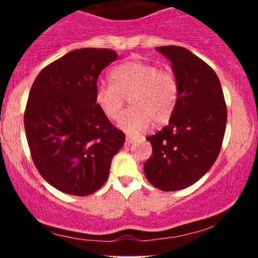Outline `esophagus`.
I'll return each instance as SVG.
<instances>
[{
  "label": "esophagus",
  "mask_w": 258,
  "mask_h": 258,
  "mask_svg": "<svg viewBox=\"0 0 258 258\" xmlns=\"http://www.w3.org/2000/svg\"><path fill=\"white\" fill-rule=\"evenodd\" d=\"M135 141H136V140H135V137H132V136H126V145L134 144Z\"/></svg>",
  "instance_id": "esophagus-1"
}]
</instances>
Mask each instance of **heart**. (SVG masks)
<instances>
[{
    "instance_id": "b5f03b06",
    "label": "heart",
    "mask_w": 258,
    "mask_h": 258,
    "mask_svg": "<svg viewBox=\"0 0 258 258\" xmlns=\"http://www.w3.org/2000/svg\"><path fill=\"white\" fill-rule=\"evenodd\" d=\"M110 77L112 83H100L96 87L95 102L108 119H116L128 97L131 108L118 118V127L126 134H141L152 122L162 126L175 113L179 86L170 70L128 59L113 67Z\"/></svg>"
}]
</instances>
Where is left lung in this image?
<instances>
[{
    "label": "left lung",
    "mask_w": 258,
    "mask_h": 258,
    "mask_svg": "<svg viewBox=\"0 0 258 258\" xmlns=\"http://www.w3.org/2000/svg\"><path fill=\"white\" fill-rule=\"evenodd\" d=\"M157 51L172 63L179 95L167 126L147 137L152 155L144 171L157 188L177 191L199 181L215 163L225 136L227 107L220 80L206 62L179 46H160Z\"/></svg>",
    "instance_id": "8db88e82"
}]
</instances>
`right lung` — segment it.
<instances>
[{
  "label": "right lung",
  "mask_w": 258,
  "mask_h": 258,
  "mask_svg": "<svg viewBox=\"0 0 258 258\" xmlns=\"http://www.w3.org/2000/svg\"><path fill=\"white\" fill-rule=\"evenodd\" d=\"M118 54L80 48L46 66L31 87L25 131L33 163L54 188L87 196L106 182L111 161L124 144L95 102L101 71Z\"/></svg>",
  "instance_id": "obj_1"
}]
</instances>
